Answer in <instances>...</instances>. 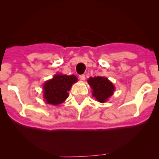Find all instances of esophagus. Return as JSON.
<instances>
[{
	"mask_svg": "<svg viewBox=\"0 0 159 159\" xmlns=\"http://www.w3.org/2000/svg\"><path fill=\"white\" fill-rule=\"evenodd\" d=\"M79 78H80V79L82 80V81H84V80H85V75H79Z\"/></svg>",
	"mask_w": 159,
	"mask_h": 159,
	"instance_id": "34e87169",
	"label": "esophagus"
}]
</instances>
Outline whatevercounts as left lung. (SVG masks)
<instances>
[{
    "label": "left lung",
    "mask_w": 159,
    "mask_h": 159,
    "mask_svg": "<svg viewBox=\"0 0 159 159\" xmlns=\"http://www.w3.org/2000/svg\"><path fill=\"white\" fill-rule=\"evenodd\" d=\"M88 82L93 89L92 95L102 103L106 102L115 91V86L107 78L100 76L90 78Z\"/></svg>",
    "instance_id": "1"
}]
</instances>
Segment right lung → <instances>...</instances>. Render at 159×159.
<instances>
[{
    "label": "right lung",
    "instance_id": "1",
    "mask_svg": "<svg viewBox=\"0 0 159 159\" xmlns=\"http://www.w3.org/2000/svg\"><path fill=\"white\" fill-rule=\"evenodd\" d=\"M78 81L75 75H56L44 84V98L48 104L57 105L68 97L72 84Z\"/></svg>",
    "mask_w": 159,
    "mask_h": 159
}]
</instances>
